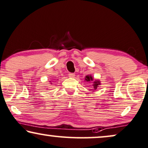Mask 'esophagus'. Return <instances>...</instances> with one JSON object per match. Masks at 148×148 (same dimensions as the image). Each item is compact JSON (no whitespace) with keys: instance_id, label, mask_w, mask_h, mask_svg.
<instances>
[{"instance_id":"1","label":"esophagus","mask_w":148,"mask_h":148,"mask_svg":"<svg viewBox=\"0 0 148 148\" xmlns=\"http://www.w3.org/2000/svg\"><path fill=\"white\" fill-rule=\"evenodd\" d=\"M69 77L70 78H74V76H75V74H74V73H70V74H68Z\"/></svg>"}]
</instances>
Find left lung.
I'll return each mask as SVG.
<instances>
[{
  "label": "left lung",
  "mask_w": 148,
  "mask_h": 148,
  "mask_svg": "<svg viewBox=\"0 0 148 148\" xmlns=\"http://www.w3.org/2000/svg\"><path fill=\"white\" fill-rule=\"evenodd\" d=\"M84 80L88 82H92V85L94 90H96L99 87V85H101V81L99 79H95L93 76L91 75L86 76ZM92 91H94V90H92Z\"/></svg>",
  "instance_id": "8db88e82"
}]
</instances>
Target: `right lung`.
<instances>
[{
	"instance_id": "right-lung-1",
	"label": "right lung",
	"mask_w": 148,
	"mask_h": 148,
	"mask_svg": "<svg viewBox=\"0 0 148 148\" xmlns=\"http://www.w3.org/2000/svg\"><path fill=\"white\" fill-rule=\"evenodd\" d=\"M49 82H50V83H51V84H52V82H51V81H49Z\"/></svg>"
}]
</instances>
